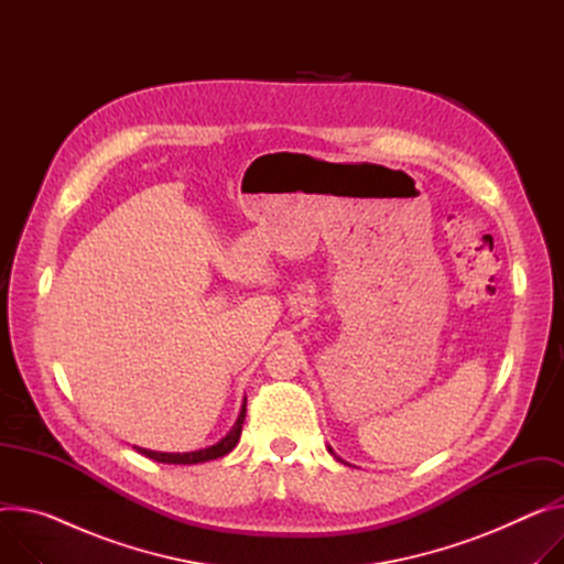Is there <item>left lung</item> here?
Returning a JSON list of instances; mask_svg holds the SVG:
<instances>
[{
	"label": "left lung",
	"instance_id": "obj_1",
	"mask_svg": "<svg viewBox=\"0 0 564 564\" xmlns=\"http://www.w3.org/2000/svg\"><path fill=\"white\" fill-rule=\"evenodd\" d=\"M329 452H332V449H329Z\"/></svg>",
	"mask_w": 564,
	"mask_h": 564
}]
</instances>
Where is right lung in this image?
<instances>
[{
    "instance_id": "add662e5",
    "label": "right lung",
    "mask_w": 564,
    "mask_h": 564,
    "mask_svg": "<svg viewBox=\"0 0 564 564\" xmlns=\"http://www.w3.org/2000/svg\"><path fill=\"white\" fill-rule=\"evenodd\" d=\"M246 420V400L241 404L239 417L235 422V426L226 433V438H221L216 445H209L205 449H196V452H185V454H169V452H151V449H142L135 447L140 454H144L147 458H153L158 463H173V465H194V463H205V460H214V458H221L226 454H230L235 449V445L239 443L241 436V424Z\"/></svg>"
}]
</instances>
